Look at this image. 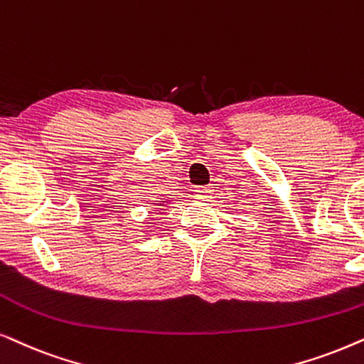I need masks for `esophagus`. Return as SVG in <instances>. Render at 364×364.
Here are the masks:
<instances>
[{
  "mask_svg": "<svg viewBox=\"0 0 364 364\" xmlns=\"http://www.w3.org/2000/svg\"><path fill=\"white\" fill-rule=\"evenodd\" d=\"M210 193H211L210 186H198L195 190V195L198 198H208V196H210Z\"/></svg>",
  "mask_w": 364,
  "mask_h": 364,
  "instance_id": "esophagus-1",
  "label": "esophagus"
}]
</instances>
